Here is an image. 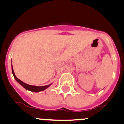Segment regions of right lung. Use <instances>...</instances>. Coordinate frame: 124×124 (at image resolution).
Returning a JSON list of instances; mask_svg holds the SVG:
<instances>
[{
	"label": "right lung",
	"instance_id": "add662e5",
	"mask_svg": "<svg viewBox=\"0 0 124 124\" xmlns=\"http://www.w3.org/2000/svg\"><path fill=\"white\" fill-rule=\"evenodd\" d=\"M12 74H13L14 77L15 79L17 80V82L18 83H19L23 87H24L26 89L28 90V91H31L32 92H40V91H42L46 89L47 88H48L52 84H50L48 85L47 86H32V85H29L28 84H26V83H24V82L21 81L20 80L18 79L16 76L15 75L14 72V70H13V68H12Z\"/></svg>",
	"mask_w": 124,
	"mask_h": 124
}]
</instances>
